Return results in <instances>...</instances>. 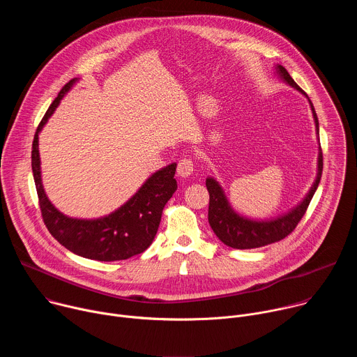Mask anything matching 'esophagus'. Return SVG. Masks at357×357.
Returning <instances> with one entry per match:
<instances>
[{
	"label": "esophagus",
	"instance_id": "obj_1",
	"mask_svg": "<svg viewBox=\"0 0 357 357\" xmlns=\"http://www.w3.org/2000/svg\"><path fill=\"white\" fill-rule=\"evenodd\" d=\"M193 168H195V164L190 158H182L178 162V175L182 178H188L193 174Z\"/></svg>",
	"mask_w": 357,
	"mask_h": 357
}]
</instances>
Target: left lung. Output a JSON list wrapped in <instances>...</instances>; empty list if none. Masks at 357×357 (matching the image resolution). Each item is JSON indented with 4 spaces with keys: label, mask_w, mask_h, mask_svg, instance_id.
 <instances>
[{
    "label": "left lung",
    "mask_w": 357,
    "mask_h": 357,
    "mask_svg": "<svg viewBox=\"0 0 357 357\" xmlns=\"http://www.w3.org/2000/svg\"><path fill=\"white\" fill-rule=\"evenodd\" d=\"M277 72L281 76L284 82H287L289 86L296 89L298 91L303 93V90L294 82V79L289 76L287 69L281 65L277 66ZM305 94V93H303ZM310 100V98H308ZM311 110L314 114L315 120V127H317V134L319 139V123L318 117L314 109L312 101L310 100ZM322 169H324V157H322V148L319 144V154H318V174L317 179L308 192V195L305 196V199L299 203L298 206H295L291 212H288L284 216H280L277 219L271 220H252L240 216L233 211L230 206V203L219 185L216 179L208 178L206 179V188L209 192V225L215 234L219 237L222 243H225L229 247L238 248V250H245V248H257L263 247L271 243H277L282 238H285L288 234L294 231V229L298 226L299 220L303 218L305 212H307L311 199L314 197V193L321 182L322 176Z\"/></svg>",
    "instance_id": "8db88e82"
}]
</instances>
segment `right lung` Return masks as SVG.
Wrapping results in <instances>:
<instances>
[{
    "mask_svg": "<svg viewBox=\"0 0 357 357\" xmlns=\"http://www.w3.org/2000/svg\"><path fill=\"white\" fill-rule=\"evenodd\" d=\"M75 82L76 79H72L66 83L54 103L49 106L36 128L32 142V172L42 219L49 233L80 257L97 261L127 260L145 251L154 240L162 211L178 188L176 179L174 178L176 164H171L152 174L128 202L109 216L84 220L68 218L61 213L46 197L42 186L38 135Z\"/></svg>",
    "mask_w": 357,
    "mask_h": 357,
    "instance_id": "obj_1",
    "label": "right lung"
}]
</instances>
